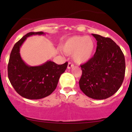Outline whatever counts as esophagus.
Returning <instances> with one entry per match:
<instances>
[{
  "instance_id": "34e87169",
  "label": "esophagus",
  "mask_w": 132,
  "mask_h": 132,
  "mask_svg": "<svg viewBox=\"0 0 132 132\" xmlns=\"http://www.w3.org/2000/svg\"><path fill=\"white\" fill-rule=\"evenodd\" d=\"M73 67H74V65L73 64H71V62H68V67H67V68H68V69H70V68H73Z\"/></svg>"
}]
</instances>
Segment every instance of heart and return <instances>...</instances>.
<instances>
[{"label":"heart","mask_w":132,"mask_h":132,"mask_svg":"<svg viewBox=\"0 0 132 132\" xmlns=\"http://www.w3.org/2000/svg\"><path fill=\"white\" fill-rule=\"evenodd\" d=\"M95 42L89 36H73L68 38L61 45V48L65 53L71 55L76 62L82 64L88 62L93 56Z\"/></svg>","instance_id":"heart-1"}]
</instances>
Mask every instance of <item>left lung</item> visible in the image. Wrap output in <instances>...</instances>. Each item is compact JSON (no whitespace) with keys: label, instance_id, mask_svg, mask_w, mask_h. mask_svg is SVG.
I'll return each mask as SVG.
<instances>
[{"label":"left lung","instance_id":"left-lung-1","mask_svg":"<svg viewBox=\"0 0 132 132\" xmlns=\"http://www.w3.org/2000/svg\"><path fill=\"white\" fill-rule=\"evenodd\" d=\"M92 35L97 41L96 52L80 65L82 75L79 86L90 98L103 100L113 95L121 86L125 75V58L112 39L97 34Z\"/></svg>","mask_w":132,"mask_h":132}]
</instances>
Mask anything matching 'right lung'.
I'll return each instance as SVG.
<instances>
[{"mask_svg": "<svg viewBox=\"0 0 132 132\" xmlns=\"http://www.w3.org/2000/svg\"><path fill=\"white\" fill-rule=\"evenodd\" d=\"M37 35H44L46 33L29 32L15 43L8 65V78L14 89L21 97L31 100L41 99L51 94L68 65L67 62L57 65L51 61L38 66L26 64L21 58L20 48L27 38Z\"/></svg>", "mask_w": 132, "mask_h": 132, "instance_id": "1", "label": "right lung"}]
</instances>
